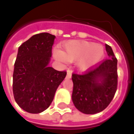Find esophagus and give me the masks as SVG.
<instances>
[{"mask_svg":"<svg viewBox=\"0 0 134 134\" xmlns=\"http://www.w3.org/2000/svg\"><path fill=\"white\" fill-rule=\"evenodd\" d=\"M67 78H71L72 77V72L71 71H67Z\"/></svg>","mask_w":134,"mask_h":134,"instance_id":"34e87169","label":"esophagus"}]
</instances>
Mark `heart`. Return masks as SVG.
Instances as JSON below:
<instances>
[{"mask_svg":"<svg viewBox=\"0 0 134 134\" xmlns=\"http://www.w3.org/2000/svg\"><path fill=\"white\" fill-rule=\"evenodd\" d=\"M53 55L55 59L62 62L76 61L77 67L85 70L94 66L103 58L105 49L101 44L73 40L63 44L61 51L54 50Z\"/></svg>","mask_w":134,"mask_h":134,"instance_id":"b5f03b06","label":"heart"}]
</instances>
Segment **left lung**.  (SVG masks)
I'll return each mask as SVG.
<instances>
[{"mask_svg":"<svg viewBox=\"0 0 134 134\" xmlns=\"http://www.w3.org/2000/svg\"><path fill=\"white\" fill-rule=\"evenodd\" d=\"M105 49L109 59L83 74L73 73L72 76L73 103L85 114H96L105 109L117 90V59L109 45L105 44Z\"/></svg>","mask_w":134,"mask_h":134,"instance_id":"1","label":"left lung"}]
</instances>
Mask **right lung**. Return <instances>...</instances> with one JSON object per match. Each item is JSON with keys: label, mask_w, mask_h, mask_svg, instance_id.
Masks as SVG:
<instances>
[{"label": "right lung", "mask_w": 134, "mask_h": 134, "mask_svg": "<svg viewBox=\"0 0 134 134\" xmlns=\"http://www.w3.org/2000/svg\"><path fill=\"white\" fill-rule=\"evenodd\" d=\"M55 36L41 33L32 36L19 47L14 64L13 93L25 111L39 113L52 103L66 71L49 67Z\"/></svg>", "instance_id": "1"}]
</instances>
